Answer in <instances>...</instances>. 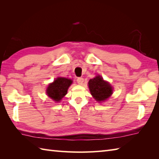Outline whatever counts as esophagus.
Wrapping results in <instances>:
<instances>
[{
  "label": "esophagus",
  "instance_id": "1",
  "mask_svg": "<svg viewBox=\"0 0 159 159\" xmlns=\"http://www.w3.org/2000/svg\"><path fill=\"white\" fill-rule=\"evenodd\" d=\"M84 82V79L82 77H79L77 79V83L79 84V85H82L83 83Z\"/></svg>",
  "mask_w": 159,
  "mask_h": 159
}]
</instances>
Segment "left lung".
<instances>
[{
	"instance_id": "8db88e82",
	"label": "left lung",
	"mask_w": 159,
	"mask_h": 159,
	"mask_svg": "<svg viewBox=\"0 0 159 159\" xmlns=\"http://www.w3.org/2000/svg\"><path fill=\"white\" fill-rule=\"evenodd\" d=\"M88 85L91 94L98 102L107 100L113 93L112 86L100 75L90 79Z\"/></svg>"
}]
</instances>
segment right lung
Instances as JSON below:
<instances>
[{"instance_id":"obj_1","label":"right lung","mask_w":159,"mask_h":159,"mask_svg":"<svg viewBox=\"0 0 159 159\" xmlns=\"http://www.w3.org/2000/svg\"><path fill=\"white\" fill-rule=\"evenodd\" d=\"M72 80L64 77H58L46 89L47 96L56 102H59L65 96Z\"/></svg>"}]
</instances>
